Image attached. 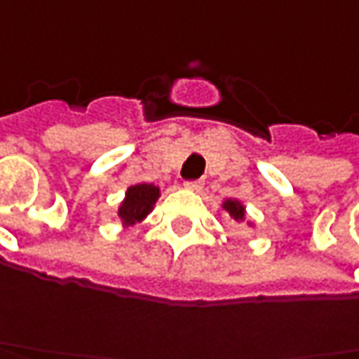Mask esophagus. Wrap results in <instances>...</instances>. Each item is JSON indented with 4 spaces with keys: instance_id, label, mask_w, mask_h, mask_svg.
<instances>
[{
    "instance_id": "34e87169",
    "label": "esophagus",
    "mask_w": 359,
    "mask_h": 359,
    "mask_svg": "<svg viewBox=\"0 0 359 359\" xmlns=\"http://www.w3.org/2000/svg\"><path fill=\"white\" fill-rule=\"evenodd\" d=\"M203 180H187L184 182V189H189V191H194V192H198L201 189H203Z\"/></svg>"
}]
</instances>
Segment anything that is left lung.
<instances>
[{
    "label": "left lung",
    "mask_w": 359,
    "mask_h": 359,
    "mask_svg": "<svg viewBox=\"0 0 359 359\" xmlns=\"http://www.w3.org/2000/svg\"><path fill=\"white\" fill-rule=\"evenodd\" d=\"M222 208L229 212V217L234 220V222H244L246 226H250V229H254L256 224H254L250 218L246 217V206H244V203L242 201H238V198H226V201H222Z\"/></svg>",
    "instance_id": "obj_1"
}]
</instances>
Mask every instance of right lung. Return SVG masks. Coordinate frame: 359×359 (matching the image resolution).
Listing matches in <instances>:
<instances>
[{
  "mask_svg": "<svg viewBox=\"0 0 359 359\" xmlns=\"http://www.w3.org/2000/svg\"><path fill=\"white\" fill-rule=\"evenodd\" d=\"M158 196H161V189L155 187L153 182L130 184L127 192H125V198L118 204L117 217L121 220V224L127 229V226L142 222L144 218L153 212Z\"/></svg>",
  "mask_w": 359,
  "mask_h": 359,
  "instance_id": "add662e5",
  "label": "right lung"
}]
</instances>
